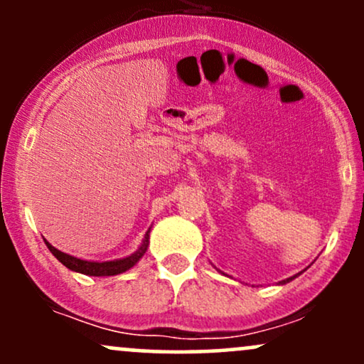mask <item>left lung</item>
<instances>
[{
	"instance_id": "left-lung-1",
	"label": "left lung",
	"mask_w": 364,
	"mask_h": 364,
	"mask_svg": "<svg viewBox=\"0 0 364 364\" xmlns=\"http://www.w3.org/2000/svg\"><path fill=\"white\" fill-rule=\"evenodd\" d=\"M219 272H220V270H219ZM299 274H301V272H299ZM299 274L292 275V277H289V279H284V281H281V282H279V284H287V282H291V281H292V279H296V277H298V275H299Z\"/></svg>"
}]
</instances>
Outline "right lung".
Here are the masks:
<instances>
[{"label":"right lung","instance_id":"1","mask_svg":"<svg viewBox=\"0 0 364 364\" xmlns=\"http://www.w3.org/2000/svg\"><path fill=\"white\" fill-rule=\"evenodd\" d=\"M149 240H150V228H149V231L145 232L144 241H141V245L139 246V250H136L135 253L128 255V257H124V258H118V260H109V262L82 260V258L72 257V255L60 252V250L54 248V246L49 245L46 240H44V243L49 248V252H51L54 257H56L58 260H60L63 265L66 267V269L73 270V272L83 274V275H94V277H106V275L123 274V272H127V270L132 269L133 265H136V262H139L140 258L145 255V252H147Z\"/></svg>","mask_w":364,"mask_h":364}]
</instances>
